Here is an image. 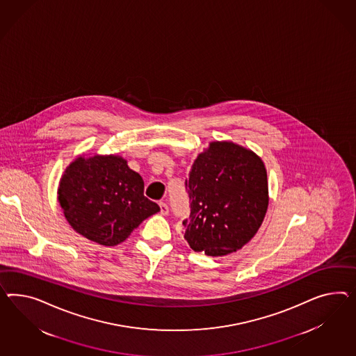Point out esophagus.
<instances>
[{"mask_svg":"<svg viewBox=\"0 0 356 356\" xmlns=\"http://www.w3.org/2000/svg\"><path fill=\"white\" fill-rule=\"evenodd\" d=\"M159 207H161V213H162V215H168V212H170V209H168L167 203L159 202Z\"/></svg>","mask_w":356,"mask_h":356,"instance_id":"esophagus-1","label":"esophagus"}]
</instances>
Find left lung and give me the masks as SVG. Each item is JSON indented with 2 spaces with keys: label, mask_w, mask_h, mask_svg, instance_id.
Listing matches in <instances>:
<instances>
[{
  "label": "left lung",
  "mask_w": 356,
  "mask_h": 356,
  "mask_svg": "<svg viewBox=\"0 0 356 356\" xmlns=\"http://www.w3.org/2000/svg\"><path fill=\"white\" fill-rule=\"evenodd\" d=\"M185 186L191 216L184 238L194 251L222 257L257 234L268 209V180L258 154L232 141H212L193 163Z\"/></svg>",
  "instance_id": "1"
}]
</instances>
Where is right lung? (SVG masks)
<instances>
[{"label": "right lung", "instance_id": "right-lung-1", "mask_svg": "<svg viewBox=\"0 0 356 356\" xmlns=\"http://www.w3.org/2000/svg\"><path fill=\"white\" fill-rule=\"evenodd\" d=\"M58 202L74 231L102 246L122 243L161 210L145 197L143 177L115 154L75 158L59 180Z\"/></svg>", "mask_w": 356, "mask_h": 356}]
</instances>
